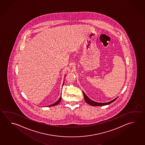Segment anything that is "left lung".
<instances>
[{
    "label": "left lung",
    "mask_w": 145,
    "mask_h": 145,
    "mask_svg": "<svg viewBox=\"0 0 145 145\" xmlns=\"http://www.w3.org/2000/svg\"><path fill=\"white\" fill-rule=\"evenodd\" d=\"M82 92H83V94H84V99H85V101H86V102L87 103H88V104H89V105H91V106H103V105H108V104L112 103L113 102H114V101L117 99V98L114 99V100H112L111 101L109 102H106V103H98V102H96L92 101L91 100V99L88 98V97L87 96L86 94L84 93V91H82Z\"/></svg>",
    "instance_id": "1"
}]
</instances>
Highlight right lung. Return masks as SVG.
Wrapping results in <instances>:
<instances>
[{
  "label": "right lung",
  "mask_w": 145,
  "mask_h": 145,
  "mask_svg": "<svg viewBox=\"0 0 145 145\" xmlns=\"http://www.w3.org/2000/svg\"><path fill=\"white\" fill-rule=\"evenodd\" d=\"M63 85H64V84H63ZM61 97L59 98V99L56 102V103H54V104H52V105H49V106H54V105H57V104H59V103L61 102Z\"/></svg>",
  "instance_id": "right-lung-1"
}]
</instances>
